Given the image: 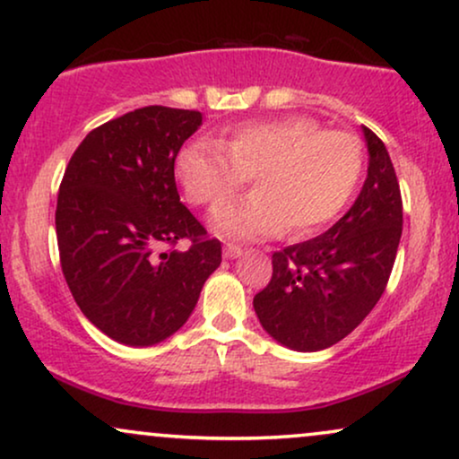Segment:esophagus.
<instances>
[{"instance_id":"34e87169","label":"esophagus","mask_w":459,"mask_h":459,"mask_svg":"<svg viewBox=\"0 0 459 459\" xmlns=\"http://www.w3.org/2000/svg\"><path fill=\"white\" fill-rule=\"evenodd\" d=\"M243 254V247L237 243H224V258H237Z\"/></svg>"}]
</instances>
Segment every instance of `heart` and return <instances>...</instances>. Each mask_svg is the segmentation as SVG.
<instances>
[{
	"instance_id": "b5f03b06",
	"label": "heart",
	"mask_w": 459,
	"mask_h": 459,
	"mask_svg": "<svg viewBox=\"0 0 459 459\" xmlns=\"http://www.w3.org/2000/svg\"><path fill=\"white\" fill-rule=\"evenodd\" d=\"M364 171V146L350 131H326L309 116L243 123L222 142L195 139L179 150L176 173L195 207H218L252 178L254 193L216 212L233 237H290L320 230L343 212Z\"/></svg>"
}]
</instances>
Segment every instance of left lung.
<instances>
[{
    "mask_svg": "<svg viewBox=\"0 0 459 459\" xmlns=\"http://www.w3.org/2000/svg\"><path fill=\"white\" fill-rule=\"evenodd\" d=\"M368 176L353 207L316 239L273 252L271 281L254 311L273 339L317 351L345 339L373 311L403 235V196L390 154L364 126Z\"/></svg>",
    "mask_w": 459,
    "mask_h": 459,
    "instance_id": "1",
    "label": "left lung"
}]
</instances>
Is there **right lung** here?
Instances as JSON below:
<instances>
[{
    "label": "right lung",
    "instance_id": "obj_1",
    "mask_svg": "<svg viewBox=\"0 0 459 459\" xmlns=\"http://www.w3.org/2000/svg\"><path fill=\"white\" fill-rule=\"evenodd\" d=\"M196 109L148 106L82 139L63 173L55 224L80 311L125 345H154L186 324L222 243L179 201L176 156ZM186 238L188 250H176Z\"/></svg>",
    "mask_w": 459,
    "mask_h": 459
}]
</instances>
